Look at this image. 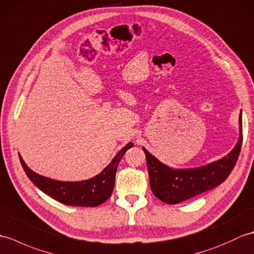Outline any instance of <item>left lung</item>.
<instances>
[{"label": "left lung", "mask_w": 254, "mask_h": 254, "mask_svg": "<svg viewBox=\"0 0 254 254\" xmlns=\"http://www.w3.org/2000/svg\"><path fill=\"white\" fill-rule=\"evenodd\" d=\"M240 136L231 152L212 164L194 169L174 170L150 155L146 156L149 183L155 196L167 204H178L198 194L212 190L223 183L238 160L242 144V118L239 116Z\"/></svg>", "instance_id": "8db88e82"}]
</instances>
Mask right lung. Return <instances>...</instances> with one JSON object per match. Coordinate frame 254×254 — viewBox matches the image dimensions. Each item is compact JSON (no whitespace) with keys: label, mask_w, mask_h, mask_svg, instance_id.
I'll return each mask as SVG.
<instances>
[{"label":"right lung","mask_w":254,"mask_h":254,"mask_svg":"<svg viewBox=\"0 0 254 254\" xmlns=\"http://www.w3.org/2000/svg\"><path fill=\"white\" fill-rule=\"evenodd\" d=\"M132 146V143L127 144L98 176L91 178L89 180L78 182L52 180L50 178L38 175L29 169L23 158L20 157V155L19 160L27 177L32 181V183L39 188L42 192L57 199L58 202L65 205H72V206L95 207L106 202L110 197L113 188H115L118 165L124 153Z\"/></svg>","instance_id":"right-lung-1"}]
</instances>
